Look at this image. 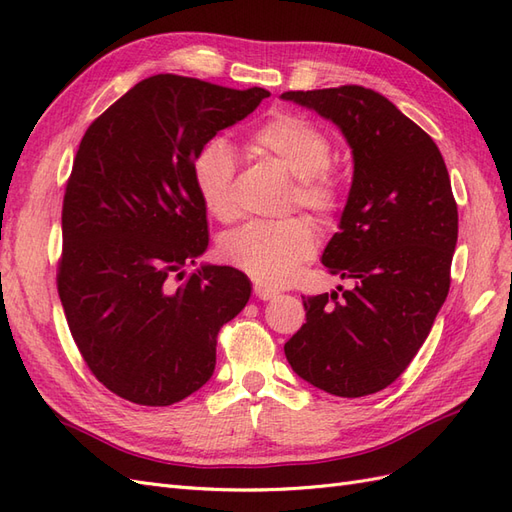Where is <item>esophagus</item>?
<instances>
[{
  "label": "esophagus",
  "mask_w": 512,
  "mask_h": 512,
  "mask_svg": "<svg viewBox=\"0 0 512 512\" xmlns=\"http://www.w3.org/2000/svg\"><path fill=\"white\" fill-rule=\"evenodd\" d=\"M254 294L260 299V301H271L273 297H277V290L271 288V286H265V284H254Z\"/></svg>",
  "instance_id": "34e87169"
}]
</instances>
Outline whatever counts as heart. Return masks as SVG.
I'll use <instances>...</instances> for the list:
<instances>
[{
	"instance_id": "heart-1",
	"label": "heart",
	"mask_w": 512,
	"mask_h": 512,
	"mask_svg": "<svg viewBox=\"0 0 512 512\" xmlns=\"http://www.w3.org/2000/svg\"><path fill=\"white\" fill-rule=\"evenodd\" d=\"M247 151L258 160L282 166L294 177L292 205L329 218L339 205V190L329 164L333 147L329 136L312 121L292 113H275L247 138ZM235 153L222 138L209 141L194 160V181L207 211L224 224L235 222L241 213L235 196ZM316 250V230L305 218L284 222H254L228 235L222 258L235 269L262 284H286L303 260Z\"/></svg>"
}]
</instances>
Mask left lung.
Masks as SVG:
<instances>
[{"label":"left lung","instance_id":"1","mask_svg":"<svg viewBox=\"0 0 512 512\" xmlns=\"http://www.w3.org/2000/svg\"><path fill=\"white\" fill-rule=\"evenodd\" d=\"M333 121L352 149V185L322 265L354 286L303 297L286 346L294 374L337 397L393 384L427 339L451 286L457 203L431 136L374 89L286 91Z\"/></svg>","mask_w":512,"mask_h":512}]
</instances>
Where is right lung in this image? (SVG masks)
<instances>
[{"mask_svg":"<svg viewBox=\"0 0 512 512\" xmlns=\"http://www.w3.org/2000/svg\"><path fill=\"white\" fill-rule=\"evenodd\" d=\"M269 96L156 74L108 106L76 151L57 290L91 374L132 404L170 406L207 384L220 329L250 301L232 267L185 277L209 245L194 160Z\"/></svg>","mask_w":512,"mask_h":512,"instance_id":"obj_1","label":"right lung"}]
</instances>
